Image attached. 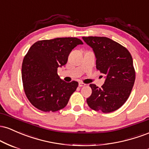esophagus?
I'll list each match as a JSON object with an SVG mask.
<instances>
[{
  "label": "esophagus",
  "mask_w": 149,
  "mask_h": 149,
  "mask_svg": "<svg viewBox=\"0 0 149 149\" xmlns=\"http://www.w3.org/2000/svg\"><path fill=\"white\" fill-rule=\"evenodd\" d=\"M78 85H79V87H84V86H85V83H81V82H80V83H78Z\"/></svg>",
  "instance_id": "34e87169"
}]
</instances>
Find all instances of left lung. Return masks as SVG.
<instances>
[{
	"instance_id": "left-lung-1",
	"label": "left lung",
	"mask_w": 149,
	"mask_h": 149,
	"mask_svg": "<svg viewBox=\"0 0 149 149\" xmlns=\"http://www.w3.org/2000/svg\"><path fill=\"white\" fill-rule=\"evenodd\" d=\"M83 39L93 49L97 69L106 78L101 88L90 85L92 95L87 103L95 111H116L125 103L134 83L135 71L130 53L109 38L89 36Z\"/></svg>"
}]
</instances>
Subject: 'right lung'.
<instances>
[{
  "instance_id": "right-lung-1",
  "label": "right lung",
  "mask_w": 149,
  "mask_h": 149,
  "mask_svg": "<svg viewBox=\"0 0 149 149\" xmlns=\"http://www.w3.org/2000/svg\"><path fill=\"white\" fill-rule=\"evenodd\" d=\"M83 42L77 38H57L36 42L24 58L22 78L26 96L44 112H54L67 105L78 83H66L57 68L66 64L70 52Z\"/></svg>"
}]
</instances>
